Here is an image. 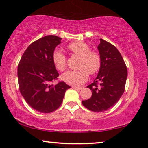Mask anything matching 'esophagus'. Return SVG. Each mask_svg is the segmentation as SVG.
<instances>
[{"mask_svg":"<svg viewBox=\"0 0 148 148\" xmlns=\"http://www.w3.org/2000/svg\"><path fill=\"white\" fill-rule=\"evenodd\" d=\"M72 88L76 90H81L82 89V88H81V87H76V86H73Z\"/></svg>","mask_w":148,"mask_h":148,"instance_id":"obj_1","label":"esophagus"}]
</instances>
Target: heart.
<instances>
[{
    "instance_id": "1",
    "label": "heart",
    "mask_w": 148,
    "mask_h": 148,
    "mask_svg": "<svg viewBox=\"0 0 148 148\" xmlns=\"http://www.w3.org/2000/svg\"><path fill=\"white\" fill-rule=\"evenodd\" d=\"M67 48L74 55L80 57L79 71H67L61 75L62 80L72 86L84 84L91 75L97 73L101 66V56L98 52L92 51L90 47L82 41H74L69 44ZM52 61L56 69L60 71L65 69L66 58L60 50H54Z\"/></svg>"
}]
</instances>
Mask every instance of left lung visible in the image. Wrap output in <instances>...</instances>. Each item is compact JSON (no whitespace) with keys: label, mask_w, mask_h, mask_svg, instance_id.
<instances>
[{"label":"left lung","mask_w":148,"mask_h":148,"mask_svg":"<svg viewBox=\"0 0 148 148\" xmlns=\"http://www.w3.org/2000/svg\"><path fill=\"white\" fill-rule=\"evenodd\" d=\"M101 66L94 82L87 86L92 90L90 99L82 104L94 112H104L119 100L125 92L127 69L121 54L112 44L100 39L98 46Z\"/></svg>","instance_id":"1"}]
</instances>
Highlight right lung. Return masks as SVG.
I'll use <instances>...</instances> for the list:
<instances>
[{
	"label": "right lung",
	"mask_w": 148,
	"mask_h": 148,
	"mask_svg": "<svg viewBox=\"0 0 148 148\" xmlns=\"http://www.w3.org/2000/svg\"><path fill=\"white\" fill-rule=\"evenodd\" d=\"M56 36H46L34 42L22 55L17 69L19 91L32 108L50 113L62 104L66 90L64 82L50 84L59 75L52 61L56 46L61 43Z\"/></svg>",
	"instance_id": "right-lung-1"
}]
</instances>
